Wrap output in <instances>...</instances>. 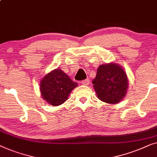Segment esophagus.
<instances>
[{"label":"esophagus","mask_w":157,"mask_h":157,"mask_svg":"<svg viewBox=\"0 0 157 157\" xmlns=\"http://www.w3.org/2000/svg\"><path fill=\"white\" fill-rule=\"evenodd\" d=\"M81 83L83 85H88L90 84V81H89V79H84V80L82 81Z\"/></svg>","instance_id":"obj_1"}]
</instances>
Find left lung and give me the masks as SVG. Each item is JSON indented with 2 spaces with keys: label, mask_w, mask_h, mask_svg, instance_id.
<instances>
[{
  "label": "left lung",
  "mask_w": 157,
  "mask_h": 157,
  "mask_svg": "<svg viewBox=\"0 0 157 157\" xmlns=\"http://www.w3.org/2000/svg\"><path fill=\"white\" fill-rule=\"evenodd\" d=\"M92 84L98 98L109 104H116L122 100L128 88L125 72L114 63L100 65Z\"/></svg>",
  "instance_id": "1"
}]
</instances>
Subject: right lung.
Here are the masks:
<instances>
[{"mask_svg": "<svg viewBox=\"0 0 157 157\" xmlns=\"http://www.w3.org/2000/svg\"><path fill=\"white\" fill-rule=\"evenodd\" d=\"M40 86L44 100L52 106H58L67 100L78 83L72 81L61 70L56 69L44 77Z\"/></svg>", "mask_w": 157, "mask_h": 157, "instance_id": "right-lung-1", "label": "right lung"}]
</instances>
